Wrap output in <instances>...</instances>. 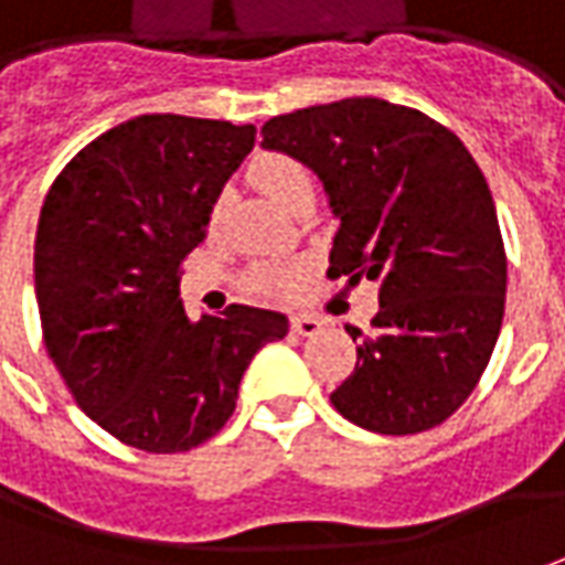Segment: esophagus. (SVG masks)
I'll list each match as a JSON object with an SVG mask.
<instances>
[{
  "mask_svg": "<svg viewBox=\"0 0 565 565\" xmlns=\"http://www.w3.org/2000/svg\"><path fill=\"white\" fill-rule=\"evenodd\" d=\"M321 328H324V321L315 318V315H294L290 318V331L299 333V337H315Z\"/></svg>",
  "mask_w": 565,
  "mask_h": 565,
  "instance_id": "34e87169",
  "label": "esophagus"
}]
</instances>
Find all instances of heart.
Returning <instances> with one entry per match:
<instances>
[{"label":"heart","instance_id":"1","mask_svg":"<svg viewBox=\"0 0 565 565\" xmlns=\"http://www.w3.org/2000/svg\"><path fill=\"white\" fill-rule=\"evenodd\" d=\"M250 182L287 210H297L302 201H312V175L290 153L268 151L253 157ZM213 218H216V213H213ZM299 278H302V266H297V263H290V266H256L247 275V290L263 299H287L297 294Z\"/></svg>","mask_w":565,"mask_h":565}]
</instances>
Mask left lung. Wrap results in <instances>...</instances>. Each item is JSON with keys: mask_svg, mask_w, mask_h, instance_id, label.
<instances>
[{"mask_svg": "<svg viewBox=\"0 0 565 565\" xmlns=\"http://www.w3.org/2000/svg\"><path fill=\"white\" fill-rule=\"evenodd\" d=\"M263 145L312 167L340 232L328 278L377 281L380 312L331 393L347 420L383 436L445 424L492 359L508 253L492 191L448 126L405 105L343 98L271 117Z\"/></svg>", "mask_w": 565, "mask_h": 565, "instance_id": "1", "label": "left lung"}]
</instances>
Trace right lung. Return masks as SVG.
<instances>
[{"mask_svg": "<svg viewBox=\"0 0 565 565\" xmlns=\"http://www.w3.org/2000/svg\"><path fill=\"white\" fill-rule=\"evenodd\" d=\"M253 126L145 114L89 141L36 228L42 340L76 405L122 445L191 451L228 424L237 383L281 340V312L232 302L188 321L179 278Z\"/></svg>", "mask_w": 565, "mask_h": 565, "instance_id": "1", "label": "right lung"}]
</instances>
